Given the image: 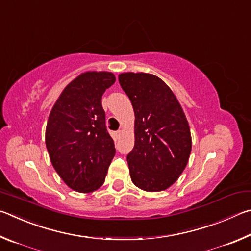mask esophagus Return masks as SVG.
Returning a JSON list of instances; mask_svg holds the SVG:
<instances>
[{"label":"esophagus","mask_w":251,"mask_h":251,"mask_svg":"<svg viewBox=\"0 0 251 251\" xmlns=\"http://www.w3.org/2000/svg\"><path fill=\"white\" fill-rule=\"evenodd\" d=\"M120 135H121V131H117V132H114V138L116 139H119Z\"/></svg>","instance_id":"esophagus-1"}]
</instances>
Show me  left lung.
<instances>
[{"label":"left lung","mask_w":251,"mask_h":251,"mask_svg":"<svg viewBox=\"0 0 251 251\" xmlns=\"http://www.w3.org/2000/svg\"><path fill=\"white\" fill-rule=\"evenodd\" d=\"M134 110V147L128 160L135 186L160 192L176 182L192 150L191 130L181 104L159 77L144 73L119 75Z\"/></svg>","instance_id":"obj_1"}]
</instances>
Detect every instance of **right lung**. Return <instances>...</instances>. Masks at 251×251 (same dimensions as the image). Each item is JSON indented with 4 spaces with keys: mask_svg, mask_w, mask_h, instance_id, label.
<instances>
[{
    "mask_svg": "<svg viewBox=\"0 0 251 251\" xmlns=\"http://www.w3.org/2000/svg\"><path fill=\"white\" fill-rule=\"evenodd\" d=\"M116 77L87 72L68 83L52 107L45 142L51 164L74 191L90 193L102 185L116 154L101 104Z\"/></svg>",
    "mask_w": 251,
    "mask_h": 251,
    "instance_id": "add662e5",
    "label": "right lung"
}]
</instances>
